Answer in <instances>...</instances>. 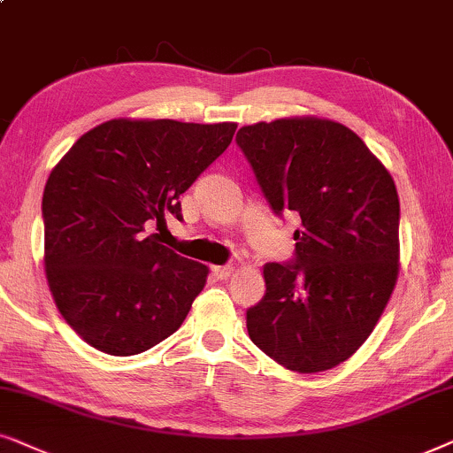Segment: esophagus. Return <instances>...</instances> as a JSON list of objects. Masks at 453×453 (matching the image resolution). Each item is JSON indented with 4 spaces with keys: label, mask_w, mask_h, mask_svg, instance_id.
Returning <instances> with one entry per match:
<instances>
[{
    "label": "esophagus",
    "mask_w": 453,
    "mask_h": 453,
    "mask_svg": "<svg viewBox=\"0 0 453 453\" xmlns=\"http://www.w3.org/2000/svg\"><path fill=\"white\" fill-rule=\"evenodd\" d=\"M234 273V265H217L213 267V275L217 280H227Z\"/></svg>",
    "instance_id": "1"
}]
</instances>
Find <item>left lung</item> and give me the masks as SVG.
I'll list each match as a JSON object with an SVG mask.
<instances>
[{"mask_svg": "<svg viewBox=\"0 0 453 453\" xmlns=\"http://www.w3.org/2000/svg\"><path fill=\"white\" fill-rule=\"evenodd\" d=\"M236 142L271 211H294L303 221L294 257L263 267L265 296L246 311L250 340L289 371L334 369L363 346L394 292V180L352 130L331 119L244 126Z\"/></svg>", "mask_w": 453, "mask_h": 453, "instance_id": "8db88e82", "label": "left lung"}]
</instances>
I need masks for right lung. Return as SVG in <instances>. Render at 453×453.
<instances>
[{"instance_id":"add662e5","label":"right lung","mask_w":453,"mask_h":453,"mask_svg":"<svg viewBox=\"0 0 453 453\" xmlns=\"http://www.w3.org/2000/svg\"><path fill=\"white\" fill-rule=\"evenodd\" d=\"M236 124L111 119L53 167L43 192L45 273L59 312L84 342L132 357L184 323L209 269L144 236L182 221L184 195L230 147Z\"/></svg>"}]
</instances>
